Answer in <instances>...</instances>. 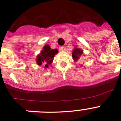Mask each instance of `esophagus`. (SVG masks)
Returning <instances> with one entry per match:
<instances>
[{"mask_svg": "<svg viewBox=\"0 0 121 121\" xmlns=\"http://www.w3.org/2000/svg\"><path fill=\"white\" fill-rule=\"evenodd\" d=\"M59 50L60 51H64L65 50V46H61L59 48Z\"/></svg>", "mask_w": 121, "mask_h": 121, "instance_id": "esophagus-1", "label": "esophagus"}]
</instances>
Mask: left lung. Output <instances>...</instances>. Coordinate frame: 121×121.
<instances>
[{
	"mask_svg": "<svg viewBox=\"0 0 121 121\" xmlns=\"http://www.w3.org/2000/svg\"><path fill=\"white\" fill-rule=\"evenodd\" d=\"M82 54V50H81V49H78V48H76V49H74L73 50V51H72V56L74 60L77 61V60H79L81 59V57Z\"/></svg>",
	"mask_w": 121,
	"mask_h": 121,
	"instance_id": "obj_1",
	"label": "left lung"
}]
</instances>
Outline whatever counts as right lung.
I'll return each instance as SVG.
<instances>
[{
	"mask_svg": "<svg viewBox=\"0 0 121 121\" xmlns=\"http://www.w3.org/2000/svg\"><path fill=\"white\" fill-rule=\"evenodd\" d=\"M57 52V49H51L49 45H45L40 54L37 57V63L39 65L44 64L45 68H47L52 62L53 59Z\"/></svg>",
	"mask_w": 121,
	"mask_h": 121,
	"instance_id": "right-lung-1",
	"label": "right lung"
}]
</instances>
